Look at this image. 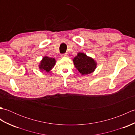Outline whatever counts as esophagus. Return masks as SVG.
<instances>
[{
  "label": "esophagus",
  "mask_w": 135,
  "mask_h": 135,
  "mask_svg": "<svg viewBox=\"0 0 135 135\" xmlns=\"http://www.w3.org/2000/svg\"><path fill=\"white\" fill-rule=\"evenodd\" d=\"M68 54L67 53H65V54H63L61 55V57H65V56H67Z\"/></svg>",
  "instance_id": "esophagus-1"
}]
</instances>
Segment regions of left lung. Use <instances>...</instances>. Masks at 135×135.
Instances as JSON below:
<instances>
[{"instance_id":"1","label":"left lung","mask_w":135,"mask_h":135,"mask_svg":"<svg viewBox=\"0 0 135 135\" xmlns=\"http://www.w3.org/2000/svg\"><path fill=\"white\" fill-rule=\"evenodd\" d=\"M74 66L81 75H86L93 73L97 67L94 60L84 53H78L73 59Z\"/></svg>"}]
</instances>
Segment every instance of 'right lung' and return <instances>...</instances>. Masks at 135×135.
<instances>
[{"mask_svg":"<svg viewBox=\"0 0 135 135\" xmlns=\"http://www.w3.org/2000/svg\"><path fill=\"white\" fill-rule=\"evenodd\" d=\"M56 61L53 58L44 56L39 63V68L45 73H49L56 64Z\"/></svg>","mask_w":135,"mask_h":135,"instance_id":"1","label":"right lung"}]
</instances>
